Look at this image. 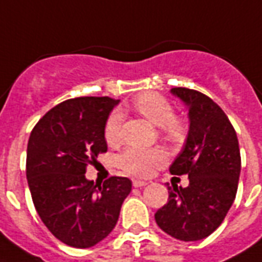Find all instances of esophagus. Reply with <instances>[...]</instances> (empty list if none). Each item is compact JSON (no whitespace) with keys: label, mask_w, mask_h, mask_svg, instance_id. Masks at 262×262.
<instances>
[{"label":"esophagus","mask_w":262,"mask_h":262,"mask_svg":"<svg viewBox=\"0 0 262 262\" xmlns=\"http://www.w3.org/2000/svg\"><path fill=\"white\" fill-rule=\"evenodd\" d=\"M146 184H148V183L144 180H133L134 187H144V186H146Z\"/></svg>","instance_id":"34e87169"}]
</instances>
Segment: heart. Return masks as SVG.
I'll return each instance as SVG.
<instances>
[{"instance_id":"b5f03b06","label":"heart","mask_w":262,"mask_h":262,"mask_svg":"<svg viewBox=\"0 0 262 262\" xmlns=\"http://www.w3.org/2000/svg\"><path fill=\"white\" fill-rule=\"evenodd\" d=\"M134 106L150 123L162 127L163 135L171 142H180L184 138L186 127L174 117V108L166 97L158 93H145L135 99ZM123 113L113 112L104 127V138L110 145H116L121 139ZM167 159L166 152L160 148H137L131 146L118 156V166L129 174L145 177L149 176L155 167L163 165Z\"/></svg>"}]
</instances>
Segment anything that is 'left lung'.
<instances>
[{"label":"left lung","mask_w":262,"mask_h":262,"mask_svg":"<svg viewBox=\"0 0 262 262\" xmlns=\"http://www.w3.org/2000/svg\"><path fill=\"white\" fill-rule=\"evenodd\" d=\"M171 93L188 107L186 144L170 166L176 176L188 174L190 184L167 187V204L155 221L162 230L183 242H196L215 232L236 198L242 169L236 131L211 97L187 88Z\"/></svg>","instance_id":"1"}]
</instances>
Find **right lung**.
<instances>
[{
	"label": "right lung",
	"mask_w": 262,
	"mask_h": 262,
	"mask_svg": "<svg viewBox=\"0 0 262 262\" xmlns=\"http://www.w3.org/2000/svg\"><path fill=\"white\" fill-rule=\"evenodd\" d=\"M120 100L75 97L57 104L34 125L28 142L26 177L34 208L60 242L88 249L107 237L133 183L110 177L93 184L88 165L107 150L104 127Z\"/></svg>",
	"instance_id": "right-lung-1"
}]
</instances>
